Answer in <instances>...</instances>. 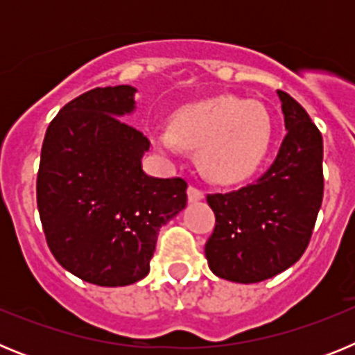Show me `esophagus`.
<instances>
[{
    "mask_svg": "<svg viewBox=\"0 0 355 355\" xmlns=\"http://www.w3.org/2000/svg\"><path fill=\"white\" fill-rule=\"evenodd\" d=\"M188 202H199V200L205 199V192H200L199 188L196 187H188Z\"/></svg>",
    "mask_w": 355,
    "mask_h": 355,
    "instance_id": "esophagus-1",
    "label": "esophagus"
}]
</instances>
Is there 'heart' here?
<instances>
[{
    "label": "heart",
    "mask_w": 355,
    "mask_h": 355,
    "mask_svg": "<svg viewBox=\"0 0 355 355\" xmlns=\"http://www.w3.org/2000/svg\"><path fill=\"white\" fill-rule=\"evenodd\" d=\"M272 133L270 114L261 103L222 96L181 106L171 128L153 131V142L167 155H178L181 147L197 149L209 180L234 184L261 167Z\"/></svg>",
    "instance_id": "1"
}]
</instances>
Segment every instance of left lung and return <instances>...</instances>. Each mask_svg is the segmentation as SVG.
Listing matches in <instances>:
<instances>
[{
    "instance_id": "8db88e82",
    "label": "left lung",
    "mask_w": 355,
    "mask_h": 355,
    "mask_svg": "<svg viewBox=\"0 0 355 355\" xmlns=\"http://www.w3.org/2000/svg\"><path fill=\"white\" fill-rule=\"evenodd\" d=\"M277 97L288 133L270 168L236 192L208 196L216 222L206 259L233 283H259L299 261L322 206V135L290 94L277 90Z\"/></svg>"
}]
</instances>
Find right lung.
Returning <instances> with one entry per match:
<instances>
[{"mask_svg": "<svg viewBox=\"0 0 355 355\" xmlns=\"http://www.w3.org/2000/svg\"><path fill=\"white\" fill-rule=\"evenodd\" d=\"M135 94L119 85L78 96L51 121L40 153L37 206L49 250L97 286L146 277L159 227L187 206V181L144 172L149 140L122 121Z\"/></svg>", "mask_w": 355, "mask_h": 355, "instance_id": "obj_1", "label": "right lung"}]
</instances>
